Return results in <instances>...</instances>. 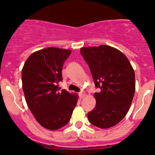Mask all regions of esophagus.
<instances>
[{
	"mask_svg": "<svg viewBox=\"0 0 155 155\" xmlns=\"http://www.w3.org/2000/svg\"><path fill=\"white\" fill-rule=\"evenodd\" d=\"M79 97H80V98H83L85 96V93L84 91L80 92V93H79Z\"/></svg>",
	"mask_w": 155,
	"mask_h": 155,
	"instance_id": "esophagus-1",
	"label": "esophagus"
}]
</instances>
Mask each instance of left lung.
I'll use <instances>...</instances> for the list:
<instances>
[{
  "label": "left lung",
  "mask_w": 155,
  "mask_h": 155,
  "mask_svg": "<svg viewBox=\"0 0 155 155\" xmlns=\"http://www.w3.org/2000/svg\"><path fill=\"white\" fill-rule=\"evenodd\" d=\"M89 66L95 86L96 107L87 113L91 124L102 128L112 127L127 113L134 93L135 73L124 53L107 45L80 48Z\"/></svg>",
  "instance_id": "8db88e82"
}]
</instances>
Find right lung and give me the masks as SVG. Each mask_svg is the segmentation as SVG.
<instances>
[{
  "mask_svg": "<svg viewBox=\"0 0 155 155\" xmlns=\"http://www.w3.org/2000/svg\"><path fill=\"white\" fill-rule=\"evenodd\" d=\"M70 49L48 47L32 53L21 70L26 103L37 122L56 130L70 121L77 104V94L59 91L62 68Z\"/></svg>",
  "mask_w": 155,
  "mask_h": 155,
  "instance_id": "obj_1",
  "label": "right lung"
}]
</instances>
